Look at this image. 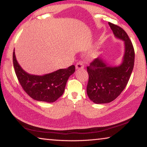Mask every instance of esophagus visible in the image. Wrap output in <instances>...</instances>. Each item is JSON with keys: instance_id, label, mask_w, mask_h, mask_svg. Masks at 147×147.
<instances>
[{"instance_id": "esophagus-1", "label": "esophagus", "mask_w": 147, "mask_h": 147, "mask_svg": "<svg viewBox=\"0 0 147 147\" xmlns=\"http://www.w3.org/2000/svg\"><path fill=\"white\" fill-rule=\"evenodd\" d=\"M84 65L83 64V62L82 61H78V63L76 64V69H84Z\"/></svg>"}]
</instances>
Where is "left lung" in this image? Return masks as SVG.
Returning a JSON list of instances; mask_svg holds the SVG:
<instances>
[{
    "instance_id": "left-lung-1",
    "label": "left lung",
    "mask_w": 147,
    "mask_h": 147,
    "mask_svg": "<svg viewBox=\"0 0 147 147\" xmlns=\"http://www.w3.org/2000/svg\"><path fill=\"white\" fill-rule=\"evenodd\" d=\"M116 38L124 43V54L121 64L111 66L105 59L97 58L87 67L89 80L87 94L96 104H106L113 101L126 88L132 73L135 53L127 34L117 25L108 23Z\"/></svg>"
}]
</instances>
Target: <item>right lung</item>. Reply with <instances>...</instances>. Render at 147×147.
<instances>
[{
  "label": "right lung",
  "mask_w": 147,
  "mask_h": 147,
  "mask_svg": "<svg viewBox=\"0 0 147 147\" xmlns=\"http://www.w3.org/2000/svg\"><path fill=\"white\" fill-rule=\"evenodd\" d=\"M13 63L17 79L24 91L34 100L46 102H54L60 97L69 76L75 71V66L73 65L42 76L28 74L17 62L14 50Z\"/></svg>",
  "instance_id": "obj_1"
}]
</instances>
